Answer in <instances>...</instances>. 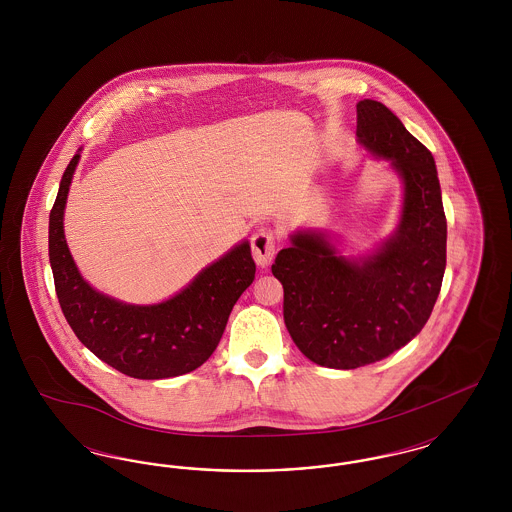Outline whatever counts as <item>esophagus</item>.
<instances>
[{"mask_svg":"<svg viewBox=\"0 0 512 512\" xmlns=\"http://www.w3.org/2000/svg\"><path fill=\"white\" fill-rule=\"evenodd\" d=\"M251 251H253V259L261 268H268L274 259L276 253V236L272 230H259L253 238H251Z\"/></svg>","mask_w":512,"mask_h":512,"instance_id":"esophagus-1","label":"esophagus"}]
</instances>
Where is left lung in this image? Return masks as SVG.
<instances>
[{
  "instance_id": "obj_1",
  "label": "left lung",
  "mask_w": 512,
  "mask_h": 512,
  "mask_svg": "<svg viewBox=\"0 0 512 512\" xmlns=\"http://www.w3.org/2000/svg\"><path fill=\"white\" fill-rule=\"evenodd\" d=\"M357 138L403 180L395 232L359 257L322 230H297L272 274L284 286V322L313 363L351 370L390 357L424 328L445 272L447 220L436 161L390 109L357 103Z\"/></svg>"
}]
</instances>
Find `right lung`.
Listing matches in <instances>:
<instances>
[{"label": "right lung", "mask_w": 512, "mask_h": 512, "mask_svg": "<svg viewBox=\"0 0 512 512\" xmlns=\"http://www.w3.org/2000/svg\"><path fill=\"white\" fill-rule=\"evenodd\" d=\"M78 161L80 149L49 213V265L63 315L98 359L130 378L161 380L192 372L213 355L232 307L255 278L249 242L234 245L186 288L155 305H132L98 292L82 278L63 230Z\"/></svg>", "instance_id": "1"}]
</instances>
